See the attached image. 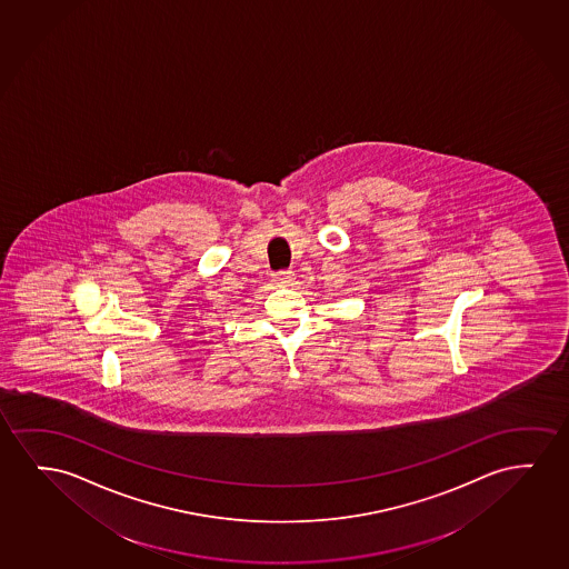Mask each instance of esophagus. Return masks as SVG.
Masks as SVG:
<instances>
[{"label": "esophagus", "mask_w": 569, "mask_h": 569, "mask_svg": "<svg viewBox=\"0 0 569 569\" xmlns=\"http://www.w3.org/2000/svg\"><path fill=\"white\" fill-rule=\"evenodd\" d=\"M272 279L277 280L279 284H290L295 280V272L292 271H277L272 274Z\"/></svg>", "instance_id": "obj_1"}]
</instances>
